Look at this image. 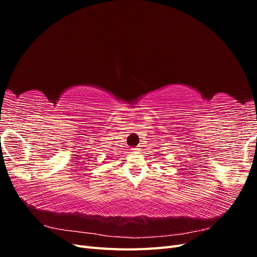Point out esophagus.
Listing matches in <instances>:
<instances>
[{
    "mask_svg": "<svg viewBox=\"0 0 257 257\" xmlns=\"http://www.w3.org/2000/svg\"><path fill=\"white\" fill-rule=\"evenodd\" d=\"M139 150H141V148H137V147H136V148H134V149H133V151H134V152H138Z\"/></svg>",
    "mask_w": 257,
    "mask_h": 257,
    "instance_id": "obj_1",
    "label": "esophagus"
}]
</instances>
